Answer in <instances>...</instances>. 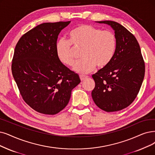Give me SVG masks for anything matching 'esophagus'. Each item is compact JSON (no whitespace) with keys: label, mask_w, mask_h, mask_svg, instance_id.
Wrapping results in <instances>:
<instances>
[{"label":"esophagus","mask_w":155,"mask_h":155,"mask_svg":"<svg viewBox=\"0 0 155 155\" xmlns=\"http://www.w3.org/2000/svg\"><path fill=\"white\" fill-rule=\"evenodd\" d=\"M79 77H80V79H81V81H83V80L86 79L88 78L87 76H84V75H80Z\"/></svg>","instance_id":"34e87169"}]
</instances>
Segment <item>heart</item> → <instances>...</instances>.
Returning <instances> with one entry per match:
<instances>
[{
    "label": "heart",
    "instance_id": "heart-1",
    "mask_svg": "<svg viewBox=\"0 0 155 155\" xmlns=\"http://www.w3.org/2000/svg\"><path fill=\"white\" fill-rule=\"evenodd\" d=\"M72 45L83 48L81 60L74 65L73 69L85 74L94 70L96 65L107 66L113 58L116 49V37L112 31L102 30L90 25H81L70 33V40L61 38L57 43L56 51L58 58L64 64L72 66L74 64Z\"/></svg>",
    "mask_w": 155,
    "mask_h": 155
}]
</instances>
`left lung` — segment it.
<instances>
[{
	"label": "left lung",
	"instance_id": "1",
	"mask_svg": "<svg viewBox=\"0 0 155 155\" xmlns=\"http://www.w3.org/2000/svg\"><path fill=\"white\" fill-rule=\"evenodd\" d=\"M97 22L113 28L117 46L110 62L92 75L95 86L91 96L99 108L114 112L130 106L137 97L144 78V61L138 41L125 27L113 21Z\"/></svg>",
	"mask_w": 155,
	"mask_h": 155
}]
</instances>
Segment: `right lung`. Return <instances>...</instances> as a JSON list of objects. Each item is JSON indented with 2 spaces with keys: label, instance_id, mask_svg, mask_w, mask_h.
Instances as JSON below:
<instances>
[{
  "label": "right lung",
  "instance_id": "add662e5",
  "mask_svg": "<svg viewBox=\"0 0 155 155\" xmlns=\"http://www.w3.org/2000/svg\"><path fill=\"white\" fill-rule=\"evenodd\" d=\"M71 23H44L23 34L16 45L11 71L20 94L37 112L53 115L64 109L78 74L58 58L56 46L61 30Z\"/></svg>",
  "mask_w": 155,
  "mask_h": 155
}]
</instances>
